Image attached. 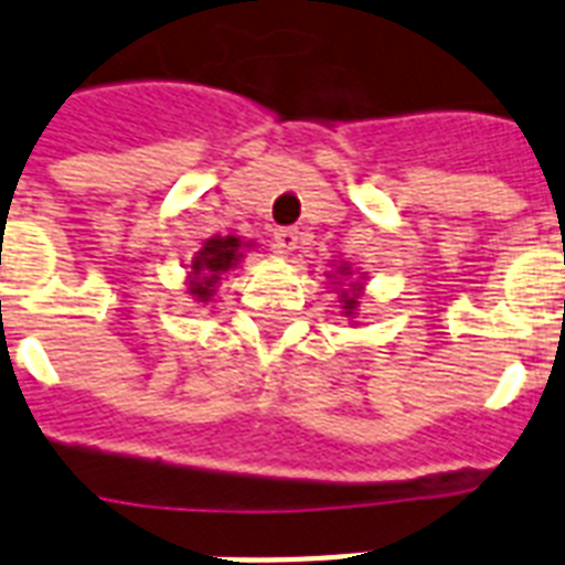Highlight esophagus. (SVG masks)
Returning <instances> with one entry per match:
<instances>
[{"label":"esophagus","instance_id":"1","mask_svg":"<svg viewBox=\"0 0 565 565\" xmlns=\"http://www.w3.org/2000/svg\"><path fill=\"white\" fill-rule=\"evenodd\" d=\"M275 246L281 255H292L301 246V232L298 228H278L275 232Z\"/></svg>","mask_w":565,"mask_h":565}]
</instances>
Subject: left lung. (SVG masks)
<instances>
[{
  "mask_svg": "<svg viewBox=\"0 0 565 565\" xmlns=\"http://www.w3.org/2000/svg\"><path fill=\"white\" fill-rule=\"evenodd\" d=\"M333 273H328V281L337 287V296L342 301V313L354 322L356 310H360V296L365 290V273L351 269V264H330Z\"/></svg>",
  "mask_w": 565,
  "mask_h": 565,
  "instance_id": "left-lung-1",
  "label": "left lung"
}]
</instances>
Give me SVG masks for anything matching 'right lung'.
Instances as JSON below:
<instances>
[{
	"mask_svg": "<svg viewBox=\"0 0 565 565\" xmlns=\"http://www.w3.org/2000/svg\"><path fill=\"white\" fill-rule=\"evenodd\" d=\"M255 243L241 241L237 235H214L194 252V258L188 264V296H194V301L209 305L214 292H217L220 278L237 267L243 260V252L252 249Z\"/></svg>",
	"mask_w": 565,
	"mask_h": 565,
	"instance_id": "right-lung-1",
	"label": "right lung"
}]
</instances>
